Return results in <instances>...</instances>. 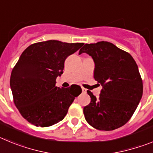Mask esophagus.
Here are the masks:
<instances>
[{"label": "esophagus", "mask_w": 153, "mask_h": 153, "mask_svg": "<svg viewBox=\"0 0 153 153\" xmlns=\"http://www.w3.org/2000/svg\"><path fill=\"white\" fill-rule=\"evenodd\" d=\"M82 91H83V93H86V89L83 88V87H82Z\"/></svg>", "instance_id": "esophagus-1"}]
</instances>
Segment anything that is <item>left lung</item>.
Returning <instances> with one entry per match:
<instances>
[{
	"label": "left lung",
	"mask_w": 153,
	"mask_h": 153,
	"mask_svg": "<svg viewBox=\"0 0 153 153\" xmlns=\"http://www.w3.org/2000/svg\"><path fill=\"white\" fill-rule=\"evenodd\" d=\"M83 53L93 58L94 79L102 86L98 99L87 90L91 101L83 108L86 122L99 130L118 129L130 120L143 96L137 64L129 53L107 41L86 44L79 54Z\"/></svg>",
	"instance_id": "8db88e82"
}]
</instances>
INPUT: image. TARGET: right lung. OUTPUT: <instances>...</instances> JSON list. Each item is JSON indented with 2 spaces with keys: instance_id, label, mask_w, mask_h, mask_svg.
Segmentation results:
<instances>
[{
  "instance_id": "right-lung-1",
  "label": "right lung",
  "mask_w": 153,
  "mask_h": 153,
  "mask_svg": "<svg viewBox=\"0 0 153 153\" xmlns=\"http://www.w3.org/2000/svg\"><path fill=\"white\" fill-rule=\"evenodd\" d=\"M83 43L47 40L31 44L22 53L11 72L13 102L25 120L36 126L47 127L63 120L75 97L82 93L78 85L56 86L64 62Z\"/></svg>"
}]
</instances>
